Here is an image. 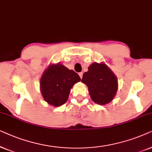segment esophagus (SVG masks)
I'll return each mask as SVG.
<instances>
[{
  "label": "esophagus",
  "mask_w": 152,
  "mask_h": 152,
  "mask_svg": "<svg viewBox=\"0 0 152 152\" xmlns=\"http://www.w3.org/2000/svg\"><path fill=\"white\" fill-rule=\"evenodd\" d=\"M83 72H80L79 74H78V75H79V76L80 77V78H83Z\"/></svg>",
  "instance_id": "obj_1"
}]
</instances>
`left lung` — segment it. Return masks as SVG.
<instances>
[{
    "instance_id": "8db88e82",
    "label": "left lung",
    "mask_w": 152,
    "mask_h": 152,
    "mask_svg": "<svg viewBox=\"0 0 152 152\" xmlns=\"http://www.w3.org/2000/svg\"><path fill=\"white\" fill-rule=\"evenodd\" d=\"M81 82L88 86L93 102L99 105L108 104L117 90L116 76L104 63H94L85 72Z\"/></svg>"
}]
</instances>
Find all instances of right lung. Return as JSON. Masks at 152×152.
I'll return each instance as SVG.
<instances>
[{
	"mask_svg": "<svg viewBox=\"0 0 152 152\" xmlns=\"http://www.w3.org/2000/svg\"><path fill=\"white\" fill-rule=\"evenodd\" d=\"M80 80V76L74 70L59 63L50 65L40 80L42 94L49 104L62 106L67 101L71 88Z\"/></svg>",
	"mask_w": 152,
	"mask_h": 152,
	"instance_id": "right-lung-1",
	"label": "right lung"
}]
</instances>
